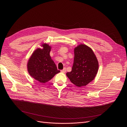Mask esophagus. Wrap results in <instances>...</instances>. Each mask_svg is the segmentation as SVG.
Wrapping results in <instances>:
<instances>
[{
	"mask_svg": "<svg viewBox=\"0 0 127 127\" xmlns=\"http://www.w3.org/2000/svg\"><path fill=\"white\" fill-rule=\"evenodd\" d=\"M61 72H62V73H65V72H66V69L64 68L63 70H61Z\"/></svg>",
	"mask_w": 127,
	"mask_h": 127,
	"instance_id": "34e87169",
	"label": "esophagus"
}]
</instances>
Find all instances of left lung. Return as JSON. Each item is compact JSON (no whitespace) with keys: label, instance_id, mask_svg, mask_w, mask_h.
I'll list each match as a JSON object with an SVG mask.
<instances>
[{"label":"left lung","instance_id":"left-lung-1","mask_svg":"<svg viewBox=\"0 0 127 127\" xmlns=\"http://www.w3.org/2000/svg\"><path fill=\"white\" fill-rule=\"evenodd\" d=\"M74 63L72 70L66 73L71 82L78 87L86 86L95 77L98 62L93 50L85 44L74 48Z\"/></svg>","mask_w":127,"mask_h":127}]
</instances>
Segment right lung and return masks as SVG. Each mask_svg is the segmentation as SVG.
I'll return each mask as SVG.
<instances>
[{"label": "right lung", "mask_w": 127, "mask_h": 127, "mask_svg": "<svg viewBox=\"0 0 127 127\" xmlns=\"http://www.w3.org/2000/svg\"><path fill=\"white\" fill-rule=\"evenodd\" d=\"M42 48L35 49L30 57L27 69L30 76L40 83H46L59 73L50 52L52 47L47 43L41 45Z\"/></svg>", "instance_id": "add662e5"}]
</instances>
